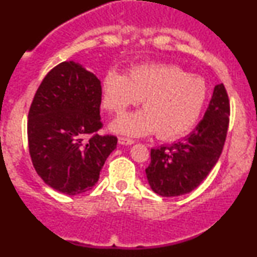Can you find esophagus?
I'll return each mask as SVG.
<instances>
[{"label":"esophagus","instance_id":"34e87169","mask_svg":"<svg viewBox=\"0 0 257 257\" xmlns=\"http://www.w3.org/2000/svg\"><path fill=\"white\" fill-rule=\"evenodd\" d=\"M118 143L120 145H133V144L135 143L133 139H129V138H124V137H120L118 139Z\"/></svg>","mask_w":257,"mask_h":257}]
</instances>
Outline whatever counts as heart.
<instances>
[{
	"mask_svg": "<svg viewBox=\"0 0 257 257\" xmlns=\"http://www.w3.org/2000/svg\"><path fill=\"white\" fill-rule=\"evenodd\" d=\"M140 100L144 110L122 117L112 124L117 133L161 139L184 134L196 123L206 100L203 78L188 75L175 65H141L128 77L110 71L102 82V102L112 113H124Z\"/></svg>",
	"mask_w": 257,
	"mask_h": 257,
	"instance_id": "1",
	"label": "heart"
}]
</instances>
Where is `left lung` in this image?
Listing matches in <instances>:
<instances>
[{
  "instance_id": "1",
  "label": "left lung",
  "mask_w": 257,
  "mask_h": 257,
  "mask_svg": "<svg viewBox=\"0 0 257 257\" xmlns=\"http://www.w3.org/2000/svg\"><path fill=\"white\" fill-rule=\"evenodd\" d=\"M229 124L225 85H215L204 117L181 141L151 150L146 168L149 184L162 197L186 194L202 184L219 161Z\"/></svg>"
}]
</instances>
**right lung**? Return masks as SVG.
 <instances>
[{
    "label": "right lung",
    "instance_id": "right-lung-1",
    "mask_svg": "<svg viewBox=\"0 0 257 257\" xmlns=\"http://www.w3.org/2000/svg\"><path fill=\"white\" fill-rule=\"evenodd\" d=\"M101 84L82 65L64 61L47 73L29 111L31 161L41 179L75 196L91 190L110 153L114 135H99Z\"/></svg>",
    "mask_w": 257,
    "mask_h": 257
}]
</instances>
